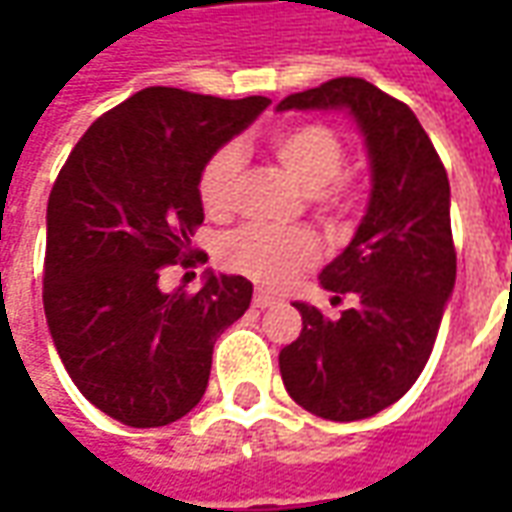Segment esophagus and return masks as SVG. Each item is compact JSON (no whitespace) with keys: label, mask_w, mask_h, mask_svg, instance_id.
Returning a JSON list of instances; mask_svg holds the SVG:
<instances>
[{"label":"esophagus","mask_w":512,"mask_h":512,"mask_svg":"<svg viewBox=\"0 0 512 512\" xmlns=\"http://www.w3.org/2000/svg\"><path fill=\"white\" fill-rule=\"evenodd\" d=\"M255 307H271V304H277V296H271V293H268V290H263V288H257L255 290Z\"/></svg>","instance_id":"esophagus-1"}]
</instances>
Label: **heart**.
Here are the masks:
<instances>
[{"mask_svg":"<svg viewBox=\"0 0 512 512\" xmlns=\"http://www.w3.org/2000/svg\"><path fill=\"white\" fill-rule=\"evenodd\" d=\"M271 153L290 178L310 194L323 219L334 222L351 205L348 189L337 183L345 164V145L332 128L304 123L279 128L271 136ZM241 178V150L227 145L216 150L200 172V202L211 216L233 211L235 186ZM224 266L255 279L268 288H285L301 268L318 260V241L307 230H268V227H238L219 246Z\"/></svg>","mask_w":512,"mask_h":512,"instance_id":"heart-1","label":"heart"}]
</instances>
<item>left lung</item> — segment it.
I'll return each instance as SVG.
<instances>
[{"instance_id": "left-lung-1", "label": "left lung", "mask_w": 512, "mask_h": 512, "mask_svg": "<svg viewBox=\"0 0 512 512\" xmlns=\"http://www.w3.org/2000/svg\"><path fill=\"white\" fill-rule=\"evenodd\" d=\"M345 112L365 139L370 200L321 288L351 296L340 318L296 301L304 329L279 351L288 395L334 422L367 419L417 381L455 288L450 180L417 115L376 84L340 76L282 98L277 112Z\"/></svg>"}]
</instances>
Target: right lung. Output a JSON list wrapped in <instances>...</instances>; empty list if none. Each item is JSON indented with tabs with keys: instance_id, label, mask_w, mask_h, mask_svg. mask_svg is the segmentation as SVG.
Here are the masks:
<instances>
[{
	"instance_id": "obj_1",
	"label": "right lung",
	"mask_w": 512,
	"mask_h": 512,
	"mask_svg": "<svg viewBox=\"0 0 512 512\" xmlns=\"http://www.w3.org/2000/svg\"><path fill=\"white\" fill-rule=\"evenodd\" d=\"M147 87L87 128L46 211L43 310L73 384L128 428H161L205 395L216 337L252 301V282L205 271L202 288H158L202 224L200 172L266 106Z\"/></svg>"
}]
</instances>
